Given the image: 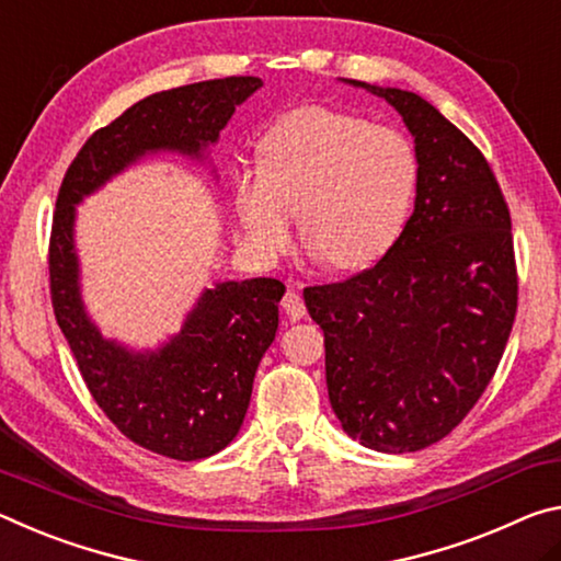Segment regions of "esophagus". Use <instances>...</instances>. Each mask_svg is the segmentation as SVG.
Segmentation results:
<instances>
[{
  "mask_svg": "<svg viewBox=\"0 0 561 561\" xmlns=\"http://www.w3.org/2000/svg\"><path fill=\"white\" fill-rule=\"evenodd\" d=\"M283 310H286L290 320H300L306 316V302L296 288H288L286 296H283Z\"/></svg>",
  "mask_w": 561,
  "mask_h": 561,
  "instance_id": "34e87169",
  "label": "esophagus"
}]
</instances>
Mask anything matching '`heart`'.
<instances>
[{
  "label": "heart",
  "instance_id": "heart-1",
  "mask_svg": "<svg viewBox=\"0 0 561 561\" xmlns=\"http://www.w3.org/2000/svg\"><path fill=\"white\" fill-rule=\"evenodd\" d=\"M420 163L394 128L323 106L280 116L259 144V171L236 183L245 236L265 255L290 241L298 210L302 243L335 271L378 263L405 231Z\"/></svg>",
  "mask_w": 561,
  "mask_h": 561
}]
</instances>
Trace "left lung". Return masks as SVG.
<instances>
[{"instance_id":"obj_1","label":"left lung","mask_w":561,"mask_h":561,"mask_svg":"<svg viewBox=\"0 0 561 561\" xmlns=\"http://www.w3.org/2000/svg\"><path fill=\"white\" fill-rule=\"evenodd\" d=\"M347 84L382 96L415 136V210L373 268L302 298L323 328L345 433L378 453H417L460 425L502 360L519 288L512 218L488 159L430 101Z\"/></svg>"}]
</instances>
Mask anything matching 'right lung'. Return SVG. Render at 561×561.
<instances>
[{
    "label": "right lung",
    "instance_id": "right-lung-1",
    "mask_svg": "<svg viewBox=\"0 0 561 561\" xmlns=\"http://www.w3.org/2000/svg\"><path fill=\"white\" fill-rule=\"evenodd\" d=\"M261 87L259 77H226L141 99L89 136L57 196L49 238L57 323L104 415L131 443L171 460H204L238 435L286 286L275 278L216 283L159 351H128L101 337L81 302L73 206L146 153L204 159L236 106Z\"/></svg>",
    "mask_w": 561,
    "mask_h": 561
}]
</instances>
